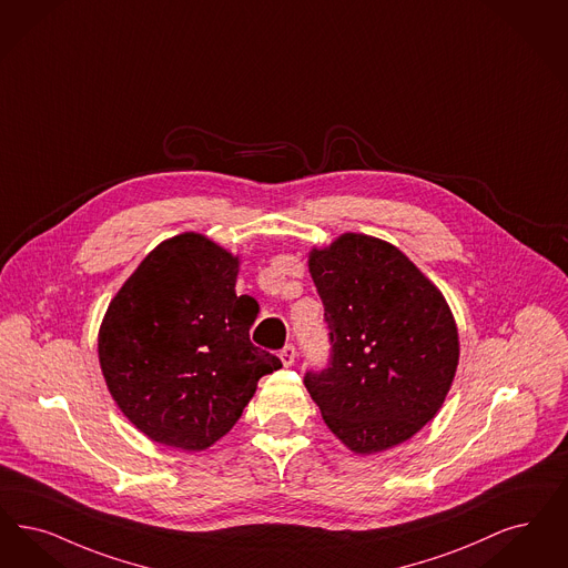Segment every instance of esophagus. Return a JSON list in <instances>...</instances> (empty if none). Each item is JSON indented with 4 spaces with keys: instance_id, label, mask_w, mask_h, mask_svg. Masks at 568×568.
Wrapping results in <instances>:
<instances>
[{
    "instance_id": "1",
    "label": "esophagus",
    "mask_w": 568,
    "mask_h": 568,
    "mask_svg": "<svg viewBox=\"0 0 568 568\" xmlns=\"http://www.w3.org/2000/svg\"><path fill=\"white\" fill-rule=\"evenodd\" d=\"M278 357H281V362L285 367H290V365H294L295 362V346L294 344H285L283 348H281V353H278Z\"/></svg>"
}]
</instances>
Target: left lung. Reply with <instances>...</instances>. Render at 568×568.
<instances>
[{
    "instance_id": "1",
    "label": "left lung",
    "mask_w": 568,
    "mask_h": 568,
    "mask_svg": "<svg viewBox=\"0 0 568 568\" xmlns=\"http://www.w3.org/2000/svg\"><path fill=\"white\" fill-rule=\"evenodd\" d=\"M329 364L304 385L329 432L357 454L388 450L442 408L458 365V332L442 292L395 245L346 232L313 250Z\"/></svg>"
}]
</instances>
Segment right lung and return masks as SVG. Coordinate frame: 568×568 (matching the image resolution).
<instances>
[{"instance_id": "1", "label": "right lung", "mask_w": 568, "mask_h": 568, "mask_svg": "<svg viewBox=\"0 0 568 568\" xmlns=\"http://www.w3.org/2000/svg\"><path fill=\"white\" fill-rule=\"evenodd\" d=\"M239 257L183 232L150 251L99 329V364L118 408L150 439L187 453L224 437L281 359L253 346L236 295Z\"/></svg>"}]
</instances>
